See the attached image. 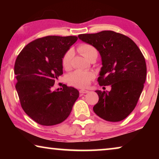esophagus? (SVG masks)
Segmentation results:
<instances>
[{"label": "esophagus", "mask_w": 159, "mask_h": 159, "mask_svg": "<svg viewBox=\"0 0 159 159\" xmlns=\"http://www.w3.org/2000/svg\"><path fill=\"white\" fill-rule=\"evenodd\" d=\"M89 92L88 90H80V93L81 95H83V94H85V93H88Z\"/></svg>", "instance_id": "1"}]
</instances>
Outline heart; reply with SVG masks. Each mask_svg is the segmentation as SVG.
<instances>
[{
    "mask_svg": "<svg viewBox=\"0 0 159 159\" xmlns=\"http://www.w3.org/2000/svg\"><path fill=\"white\" fill-rule=\"evenodd\" d=\"M77 51L87 59L90 60L93 56H98V51L93 45L88 43H82L77 47ZM72 52L68 51L62 58V66L65 69H69L71 66ZM95 75L90 71L77 70L68 77V81L71 85L76 88H84L89 85L90 81L94 79Z\"/></svg>",
    "mask_w": 159,
    "mask_h": 159,
    "instance_id": "b5f03b06",
    "label": "heart"
}]
</instances>
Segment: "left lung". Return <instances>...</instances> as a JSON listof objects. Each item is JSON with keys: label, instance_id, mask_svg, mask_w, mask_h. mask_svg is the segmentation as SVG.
Returning a JSON list of instances; mask_svg holds the SVG:
<instances>
[{"label": "left lung", "instance_id": "obj_1", "mask_svg": "<svg viewBox=\"0 0 159 159\" xmlns=\"http://www.w3.org/2000/svg\"><path fill=\"white\" fill-rule=\"evenodd\" d=\"M78 37L101 54L99 85L111 86L108 93L95 91L99 100L93 111L106 121L123 120L135 108L144 88L147 69L142 52L129 37L111 30Z\"/></svg>", "mask_w": 159, "mask_h": 159}]
</instances>
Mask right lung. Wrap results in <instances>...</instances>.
Wrapping results in <instances>:
<instances>
[{
	"label": "right lung",
	"mask_w": 159,
	"mask_h": 159,
	"mask_svg": "<svg viewBox=\"0 0 159 159\" xmlns=\"http://www.w3.org/2000/svg\"><path fill=\"white\" fill-rule=\"evenodd\" d=\"M77 36H46L27 44L14 64L16 89L21 106L37 123L52 126L69 116L79 97L77 89L63 84L53 91L55 81L63 75L62 58L77 40Z\"/></svg>",
	"instance_id": "add662e5"
}]
</instances>
